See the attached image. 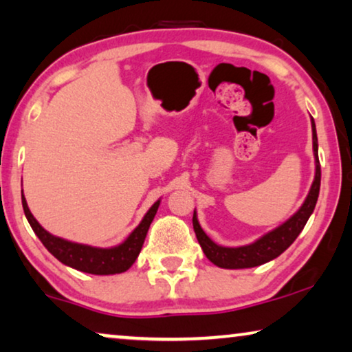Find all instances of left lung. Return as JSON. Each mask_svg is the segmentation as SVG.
Here are the masks:
<instances>
[{
  "mask_svg": "<svg viewBox=\"0 0 352 352\" xmlns=\"http://www.w3.org/2000/svg\"><path fill=\"white\" fill-rule=\"evenodd\" d=\"M313 124V149H314V157H316V176L311 186V190H309L307 200H305L303 206L294 214L292 217L289 219L287 222H284L281 227H278L276 230L267 233V235L257 239L256 243L249 244V246H241V248H222L217 246L216 243L211 241L210 238L200 223L197 221L195 212H193V230H195V235L198 243L205 252V256L210 258V261L217 265L221 268H251L257 267V265L267 263L273 258L286 251V249L295 241V238L300 235V232L303 230V227L307 226L309 216L314 211L316 201H318L319 197V187H320V165L318 159V135H316V125L314 120L311 119Z\"/></svg>",
  "mask_w": 352,
  "mask_h": 352,
  "instance_id": "left-lung-1",
  "label": "left lung"
}]
</instances>
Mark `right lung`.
I'll return each instance as SVG.
<instances>
[{
    "label": "right lung",
    "instance_id": "add662e5",
    "mask_svg": "<svg viewBox=\"0 0 352 352\" xmlns=\"http://www.w3.org/2000/svg\"><path fill=\"white\" fill-rule=\"evenodd\" d=\"M22 205H23L25 216H27L33 232L36 233L38 238L41 239V243L45 246V249H47L54 257H57L60 262L84 273L114 274V273L126 272V270L135 263L136 257L140 256L142 243H144V238L147 235V230H149L151 227V222L154 221L155 212L159 210L160 201H155L154 205H152V208L147 211L140 226L131 232V235L126 238L124 243L109 249L85 246V244L71 243V241H66V239L50 235L49 232H45L44 228L39 226L36 219L33 217V214L30 212L23 193H22Z\"/></svg>",
    "mask_w": 352,
    "mask_h": 352
}]
</instances>
